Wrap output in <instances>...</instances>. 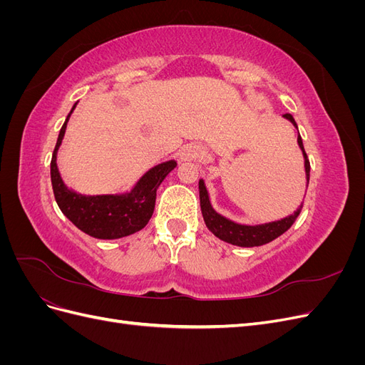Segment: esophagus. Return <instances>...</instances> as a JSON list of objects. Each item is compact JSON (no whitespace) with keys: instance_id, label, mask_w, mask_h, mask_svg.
I'll list each match as a JSON object with an SVG mask.
<instances>
[{"instance_id":"obj_1","label":"esophagus","mask_w":365,"mask_h":365,"mask_svg":"<svg viewBox=\"0 0 365 365\" xmlns=\"http://www.w3.org/2000/svg\"><path fill=\"white\" fill-rule=\"evenodd\" d=\"M202 155H204V150L196 145H187L180 152L181 161H193V160L201 158Z\"/></svg>"}]
</instances>
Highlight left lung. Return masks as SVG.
Segmentation results:
<instances>
[{"mask_svg":"<svg viewBox=\"0 0 365 365\" xmlns=\"http://www.w3.org/2000/svg\"><path fill=\"white\" fill-rule=\"evenodd\" d=\"M283 117L286 120H289L291 123L297 128L295 120L291 114H284ZM297 130H298V128H297ZM297 141H298V146H300V149L303 152L306 180L309 184V172H311V164H309L300 134H298ZM200 201H201V212H202L204 222H205L207 228L212 231L216 237L227 242V244L245 247V248L260 247V245L268 244V242L282 236L284 231H288L291 228V225L295 222V219L298 217V215H300L302 207H303V204H302L300 208H297V212H294V215L286 216L280 220H274V222L260 224V225H244V224L233 222L231 219H227L225 216L219 215L216 212V210L212 207V202H210L204 180H200Z\"/></svg>","mask_w":365,"mask_h":365,"instance_id":"8db88e82","label":"left lung"}]
</instances>
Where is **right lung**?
Masks as SVG:
<instances>
[{"mask_svg": "<svg viewBox=\"0 0 365 365\" xmlns=\"http://www.w3.org/2000/svg\"><path fill=\"white\" fill-rule=\"evenodd\" d=\"M76 105L61 128L50 163L54 200L61 212L88 236L96 239H120L134 235L148 225L155 208L157 189L165 176L176 168V161L170 160L152 168L126 193L82 195L68 189L61 178L56 157Z\"/></svg>", "mask_w": 365, "mask_h": 365, "instance_id": "obj_1", "label": "right lung"}]
</instances>
